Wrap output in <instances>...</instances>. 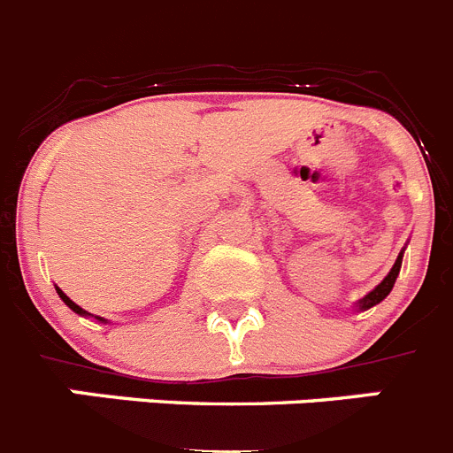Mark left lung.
Listing matches in <instances>:
<instances>
[{"instance_id": "1", "label": "left lung", "mask_w": 453, "mask_h": 453, "mask_svg": "<svg viewBox=\"0 0 453 453\" xmlns=\"http://www.w3.org/2000/svg\"><path fill=\"white\" fill-rule=\"evenodd\" d=\"M402 254H404V251H400V256H397L395 265H393L391 272L387 273V278H384V280H381V283L377 285L375 289H372V292H368L366 296L359 298V301L355 303V308H357V310H368V308H372V305H377V303H381V301H384V298L388 296V294H391L393 285H395V278H397V273H400V267H402Z\"/></svg>"}]
</instances>
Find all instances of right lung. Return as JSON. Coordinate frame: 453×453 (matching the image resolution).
<instances>
[{
  "mask_svg": "<svg viewBox=\"0 0 453 453\" xmlns=\"http://www.w3.org/2000/svg\"><path fill=\"white\" fill-rule=\"evenodd\" d=\"M58 289V296H60L62 298V301H65V305H69V308H72L73 310V312H76V314H81V317H94V314H89V312H87V310H82L81 308V305H76V303H73L72 301V298H69V296H66V294L65 292H62V289L60 288H56ZM98 319V321H105V319H103V317H96ZM107 323V321H105Z\"/></svg>",
  "mask_w": 453,
  "mask_h": 453,
  "instance_id": "right-lung-1",
  "label": "right lung"
}]
</instances>
